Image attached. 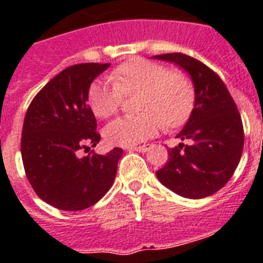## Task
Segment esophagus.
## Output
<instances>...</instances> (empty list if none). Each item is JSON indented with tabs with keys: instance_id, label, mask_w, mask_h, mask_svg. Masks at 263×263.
<instances>
[{
	"instance_id": "1",
	"label": "esophagus",
	"mask_w": 263,
	"mask_h": 263,
	"mask_svg": "<svg viewBox=\"0 0 263 263\" xmlns=\"http://www.w3.org/2000/svg\"><path fill=\"white\" fill-rule=\"evenodd\" d=\"M129 152H141V153H145L147 149H151V145H141V146H130L127 147Z\"/></svg>"
}]
</instances>
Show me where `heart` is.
I'll use <instances>...</instances> for the list:
<instances>
[{"mask_svg": "<svg viewBox=\"0 0 263 263\" xmlns=\"http://www.w3.org/2000/svg\"><path fill=\"white\" fill-rule=\"evenodd\" d=\"M114 83L97 79L90 84L87 99L95 116L108 118L118 110L122 92L140 91L137 116L119 117L105 127L108 144L130 146L156 136L162 126L177 127L190 118L195 103L191 79L180 71L142 58L130 59L112 71Z\"/></svg>", "mask_w": 263, "mask_h": 263, "instance_id": "obj_1", "label": "heart"}]
</instances>
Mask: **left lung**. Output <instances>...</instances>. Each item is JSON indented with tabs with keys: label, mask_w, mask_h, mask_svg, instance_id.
I'll list each match as a JSON object with an SVG mask.
<instances>
[{
	"label": "left lung",
	"mask_w": 263,
	"mask_h": 263,
	"mask_svg": "<svg viewBox=\"0 0 263 263\" xmlns=\"http://www.w3.org/2000/svg\"><path fill=\"white\" fill-rule=\"evenodd\" d=\"M153 59L180 67L195 88L192 112L176 136L188 144L168 149V162L156 176L180 196L203 199L223 188L239 164L245 142L239 111L222 79L201 62L180 52Z\"/></svg>",
	"instance_id": "1"
}]
</instances>
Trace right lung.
I'll return each instance as SVG.
<instances>
[{"label": "right lung", "mask_w": 263, "mask_h": 263, "mask_svg": "<svg viewBox=\"0 0 263 263\" xmlns=\"http://www.w3.org/2000/svg\"><path fill=\"white\" fill-rule=\"evenodd\" d=\"M108 67L110 63H83L63 69L25 114L21 157L27 177L41 200L63 211L94 205L116 179L122 149L79 156L101 141L87 94L92 80Z\"/></svg>", "instance_id": "1"}]
</instances>
